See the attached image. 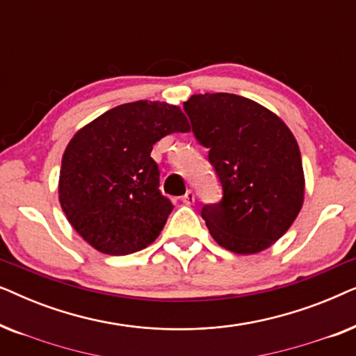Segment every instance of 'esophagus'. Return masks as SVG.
I'll use <instances>...</instances> for the list:
<instances>
[{
    "label": "esophagus",
    "mask_w": 356,
    "mask_h": 356,
    "mask_svg": "<svg viewBox=\"0 0 356 356\" xmlns=\"http://www.w3.org/2000/svg\"><path fill=\"white\" fill-rule=\"evenodd\" d=\"M181 201H183L184 204H188V206H189V204L194 202V193L191 191V189H188V191L184 193V196L181 197Z\"/></svg>",
    "instance_id": "esophagus-1"
}]
</instances>
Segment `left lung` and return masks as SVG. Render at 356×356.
Listing matches in <instances>:
<instances>
[{"label": "left lung", "instance_id": "obj_1", "mask_svg": "<svg viewBox=\"0 0 356 356\" xmlns=\"http://www.w3.org/2000/svg\"><path fill=\"white\" fill-rule=\"evenodd\" d=\"M183 106L222 186L220 201L201 211L212 238L236 254L274 245L305 196L300 147L289 126L256 102L225 92L193 95Z\"/></svg>", "mask_w": 356, "mask_h": 356}]
</instances>
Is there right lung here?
<instances>
[{"label":"right lung","instance_id":"add662e5","mask_svg":"<svg viewBox=\"0 0 356 356\" xmlns=\"http://www.w3.org/2000/svg\"><path fill=\"white\" fill-rule=\"evenodd\" d=\"M179 106L131 102L77 131L63 154L60 202L72 228L110 256L147 248L167 223L173 204L160 193L154 144L186 133Z\"/></svg>","mask_w":356,"mask_h":356}]
</instances>
